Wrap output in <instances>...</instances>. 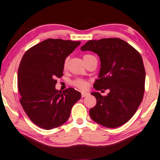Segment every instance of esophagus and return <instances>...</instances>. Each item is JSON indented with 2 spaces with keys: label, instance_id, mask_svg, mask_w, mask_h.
<instances>
[{
  "label": "esophagus",
  "instance_id": "34e87169",
  "mask_svg": "<svg viewBox=\"0 0 160 160\" xmlns=\"http://www.w3.org/2000/svg\"><path fill=\"white\" fill-rule=\"evenodd\" d=\"M89 95V92H82V98H84V97L87 96V95Z\"/></svg>",
  "mask_w": 160,
  "mask_h": 160
}]
</instances>
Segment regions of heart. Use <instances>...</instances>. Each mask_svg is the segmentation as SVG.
I'll use <instances>...</instances> for the list:
<instances>
[{"label":"heart","instance_id":"heart-1","mask_svg":"<svg viewBox=\"0 0 160 160\" xmlns=\"http://www.w3.org/2000/svg\"><path fill=\"white\" fill-rule=\"evenodd\" d=\"M92 57V56L91 55H89V54H87V55H84V57H83V59L85 60L86 59H88L89 57ZM68 59H66L65 60V62H64V64H63V67L64 68H66L68 66ZM74 84L76 85V87H78V88L80 89H85L88 87V82H86V81L84 80H82V79H78L76 80L75 82H74Z\"/></svg>","mask_w":160,"mask_h":160}]
</instances>
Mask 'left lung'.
<instances>
[{"instance_id": "left-lung-1", "label": "left lung", "mask_w": 160, "mask_h": 160, "mask_svg": "<svg viewBox=\"0 0 160 160\" xmlns=\"http://www.w3.org/2000/svg\"><path fill=\"white\" fill-rule=\"evenodd\" d=\"M81 51L98 54L101 68L94 88L109 90L106 96L91 92L97 101L90 109L91 118L107 128L123 125L134 115L143 98L146 71L140 54L119 38L90 40Z\"/></svg>"}]
</instances>
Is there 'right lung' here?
<instances>
[{"mask_svg":"<svg viewBox=\"0 0 160 160\" xmlns=\"http://www.w3.org/2000/svg\"><path fill=\"white\" fill-rule=\"evenodd\" d=\"M81 42L47 39L25 53L18 73V86L24 111L34 124L46 130L68 121L72 106L82 94L73 88H55L63 75L65 60Z\"/></svg>","mask_w":160,"mask_h":160,"instance_id":"add662e5","label":"right lung"}]
</instances>
